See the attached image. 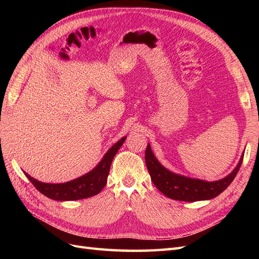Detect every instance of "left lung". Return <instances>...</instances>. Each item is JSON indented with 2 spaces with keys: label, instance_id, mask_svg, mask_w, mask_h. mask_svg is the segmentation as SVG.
I'll use <instances>...</instances> for the list:
<instances>
[{
  "label": "left lung",
  "instance_id": "8db88e82",
  "mask_svg": "<svg viewBox=\"0 0 259 259\" xmlns=\"http://www.w3.org/2000/svg\"><path fill=\"white\" fill-rule=\"evenodd\" d=\"M243 156H244V153H242L238 165L229 175L219 180H215V182H206V180L176 174L164 167L155 158L150 144H148L145 153L146 165L154 186L165 197L186 202L210 200L221 194L232 183V180L238 174Z\"/></svg>",
  "mask_w": 259,
  "mask_h": 259
}]
</instances>
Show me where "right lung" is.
Here are the masks:
<instances>
[{
  "mask_svg": "<svg viewBox=\"0 0 259 259\" xmlns=\"http://www.w3.org/2000/svg\"><path fill=\"white\" fill-rule=\"evenodd\" d=\"M126 139V136L122 137L119 142H116L104 155L97 165L89 173L83 176L70 180L64 184H49L42 183L31 177L26 171H23L31 183L36 189L45 197L56 201H73L91 198L93 195L98 194L107 184L109 170L112 160L116 152L119 151L120 147Z\"/></svg>",
  "mask_w": 259,
  "mask_h": 259,
  "instance_id": "1",
  "label": "right lung"
}]
</instances>
